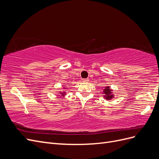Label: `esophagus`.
Listing matches in <instances>:
<instances>
[{
    "label": "esophagus",
    "instance_id": "1",
    "mask_svg": "<svg viewBox=\"0 0 159 159\" xmlns=\"http://www.w3.org/2000/svg\"><path fill=\"white\" fill-rule=\"evenodd\" d=\"M83 82H85V83H87V82H89V79L88 78H84L83 79Z\"/></svg>",
    "mask_w": 159,
    "mask_h": 159
}]
</instances>
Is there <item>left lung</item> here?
Wrapping results in <instances>:
<instances>
[{"mask_svg":"<svg viewBox=\"0 0 159 159\" xmlns=\"http://www.w3.org/2000/svg\"><path fill=\"white\" fill-rule=\"evenodd\" d=\"M104 93H105L104 97L105 98V99H112V98L113 97V95L111 94V93H112L111 90V89H110L109 86H108V87L105 88Z\"/></svg>","mask_w":159,"mask_h":159,"instance_id":"obj_1","label":"left lung"}]
</instances>
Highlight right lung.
Listing matches in <instances>:
<instances>
[{"label": "right lung", "instance_id": "1", "mask_svg": "<svg viewBox=\"0 0 159 159\" xmlns=\"http://www.w3.org/2000/svg\"><path fill=\"white\" fill-rule=\"evenodd\" d=\"M61 94H62V93H61Z\"/></svg>", "mask_w": 159, "mask_h": 159}]
</instances>
